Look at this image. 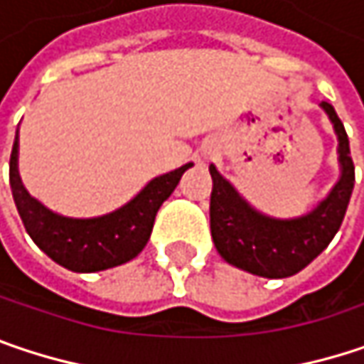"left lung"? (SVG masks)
Masks as SVG:
<instances>
[{
  "mask_svg": "<svg viewBox=\"0 0 364 364\" xmlns=\"http://www.w3.org/2000/svg\"><path fill=\"white\" fill-rule=\"evenodd\" d=\"M338 135L340 179L309 215L273 218L252 208L215 164H210V231L218 254L233 267L258 277L283 279L300 273L338 233L354 189V162L342 120L331 104L321 102Z\"/></svg>",
  "mask_w": 364,
  "mask_h": 364,
  "instance_id": "obj_1",
  "label": "left lung"
}]
</instances>
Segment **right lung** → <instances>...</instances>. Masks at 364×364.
I'll return each mask as SVG.
<instances>
[{
  "label": "right lung",
  "instance_id": "right-lung-1",
  "mask_svg": "<svg viewBox=\"0 0 364 364\" xmlns=\"http://www.w3.org/2000/svg\"><path fill=\"white\" fill-rule=\"evenodd\" d=\"M191 162L160 175L122 208L95 218H68L55 215L37 202L18 175V133L10 156V187L18 215L31 240L53 262L75 273H95L133 260L146 248L154 218L162 202L175 191Z\"/></svg>",
  "mask_w": 364,
  "mask_h": 364
}]
</instances>
